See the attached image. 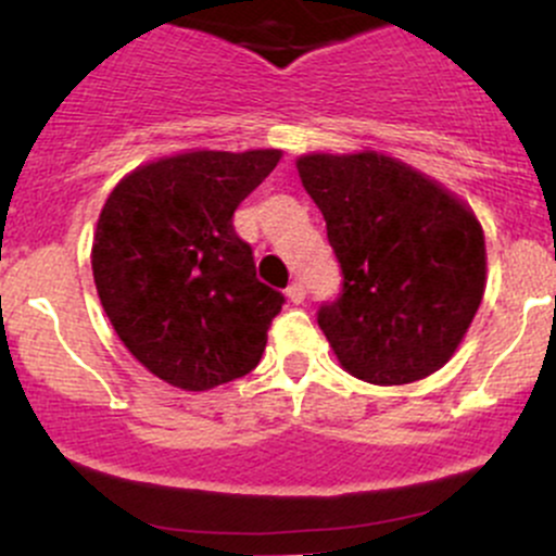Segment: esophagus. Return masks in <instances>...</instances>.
Segmentation results:
<instances>
[{
    "mask_svg": "<svg viewBox=\"0 0 556 556\" xmlns=\"http://www.w3.org/2000/svg\"><path fill=\"white\" fill-rule=\"evenodd\" d=\"M285 293H288L290 303H295L298 306V303H303V298H306V288H303L301 282H293L288 290H285Z\"/></svg>",
    "mask_w": 556,
    "mask_h": 556,
    "instance_id": "obj_1",
    "label": "esophagus"
}]
</instances>
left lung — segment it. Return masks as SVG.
Instances as JSON below:
<instances>
[{
    "label": "left lung",
    "instance_id": "8db88e82",
    "mask_svg": "<svg viewBox=\"0 0 556 556\" xmlns=\"http://www.w3.org/2000/svg\"><path fill=\"white\" fill-rule=\"evenodd\" d=\"M298 173L341 263V293L317 312L338 362L378 386L440 370L484 293V237L475 213L376 151L306 154Z\"/></svg>",
    "mask_w": 556,
    "mask_h": 556
}]
</instances>
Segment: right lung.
Masks as SVG:
<instances>
[{"mask_svg": "<svg viewBox=\"0 0 556 556\" xmlns=\"http://www.w3.org/2000/svg\"><path fill=\"white\" fill-rule=\"evenodd\" d=\"M282 151H189L116 184L92 239V277L119 341L186 391L242 378L261 362L285 295L255 277L233 210Z\"/></svg>", "mask_w": 556, "mask_h": 556, "instance_id": "obj_1", "label": "right lung"}]
</instances>
